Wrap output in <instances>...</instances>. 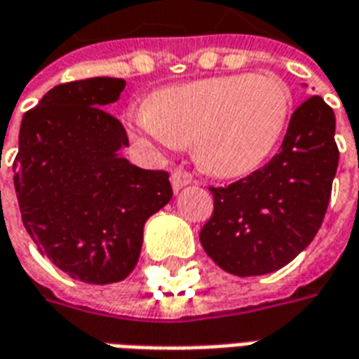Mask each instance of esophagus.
<instances>
[{
	"label": "esophagus",
	"mask_w": 359,
	"mask_h": 359,
	"mask_svg": "<svg viewBox=\"0 0 359 359\" xmlns=\"http://www.w3.org/2000/svg\"><path fill=\"white\" fill-rule=\"evenodd\" d=\"M190 182H192V177H190L184 169H175V171L171 172V184L175 192H179L180 188L188 187Z\"/></svg>",
	"instance_id": "34e87169"
}]
</instances>
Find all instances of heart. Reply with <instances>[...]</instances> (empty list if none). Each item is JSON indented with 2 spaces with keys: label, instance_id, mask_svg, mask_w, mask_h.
I'll return each instance as SVG.
<instances>
[{
  "label": "heart",
  "instance_id": "1",
  "mask_svg": "<svg viewBox=\"0 0 359 359\" xmlns=\"http://www.w3.org/2000/svg\"><path fill=\"white\" fill-rule=\"evenodd\" d=\"M290 90L275 74H225L154 92L133 115L134 133L159 148L192 144L211 177L254 171L275 149L290 113Z\"/></svg>",
  "mask_w": 359,
  "mask_h": 359
}]
</instances>
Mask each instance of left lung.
Returning a JSON list of instances; mask_svg holds the SVG:
<instances>
[{
    "label": "left lung",
    "mask_w": 359,
    "mask_h": 359,
    "mask_svg": "<svg viewBox=\"0 0 359 359\" xmlns=\"http://www.w3.org/2000/svg\"><path fill=\"white\" fill-rule=\"evenodd\" d=\"M334 113L311 95L294 111L269 163L229 187H211L205 254L236 277L267 275L308 248L323 223L339 167Z\"/></svg>",
    "instance_id": "obj_1"
}]
</instances>
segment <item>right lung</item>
<instances>
[{"mask_svg": "<svg viewBox=\"0 0 359 359\" xmlns=\"http://www.w3.org/2000/svg\"><path fill=\"white\" fill-rule=\"evenodd\" d=\"M125 86L95 76L51 88L25 113L13 163L28 234L55 267L90 285L130 275L146 221L172 198L169 172L121 156L128 136L105 107Z\"/></svg>", "mask_w": 359, "mask_h": 359, "instance_id": "right-lung-1", "label": "right lung"}]
</instances>
